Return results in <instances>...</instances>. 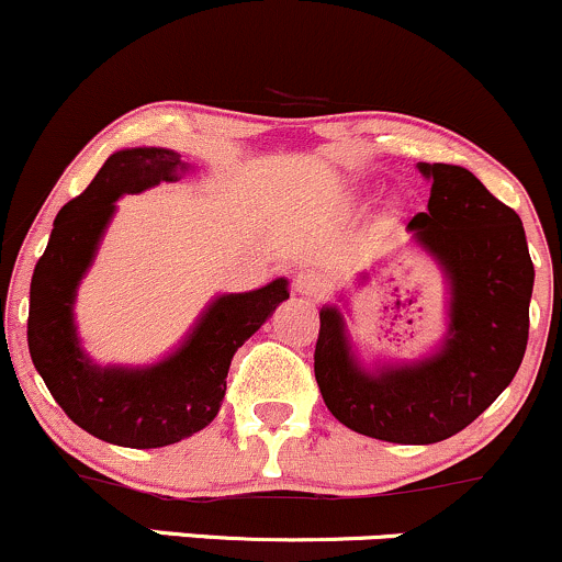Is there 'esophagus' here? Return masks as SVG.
<instances>
[{
    "label": "esophagus",
    "mask_w": 562,
    "mask_h": 562,
    "mask_svg": "<svg viewBox=\"0 0 562 562\" xmlns=\"http://www.w3.org/2000/svg\"><path fill=\"white\" fill-rule=\"evenodd\" d=\"M294 289L305 297H318L321 292L326 289V276L324 270L318 268H302L297 276H294Z\"/></svg>",
    "instance_id": "34e87169"
}]
</instances>
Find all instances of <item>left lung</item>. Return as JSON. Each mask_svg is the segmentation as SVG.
<instances>
[{
	"mask_svg": "<svg viewBox=\"0 0 562 562\" xmlns=\"http://www.w3.org/2000/svg\"><path fill=\"white\" fill-rule=\"evenodd\" d=\"M432 180L427 212L408 223L414 244L449 283V331L412 363L366 369L339 307H321L315 382L350 430L427 446L475 422L518 374L528 345L533 262L520 217L470 169L417 164Z\"/></svg>",
	"mask_w": 562,
	"mask_h": 562,
	"instance_id": "left-lung-1",
	"label": "left lung"
}]
</instances>
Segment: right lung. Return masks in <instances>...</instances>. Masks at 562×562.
Segmentation results:
<instances>
[{"instance_id": "1", "label": "right lung", "mask_w": 562, "mask_h": 562, "mask_svg": "<svg viewBox=\"0 0 562 562\" xmlns=\"http://www.w3.org/2000/svg\"><path fill=\"white\" fill-rule=\"evenodd\" d=\"M188 164L169 148H124L55 217L34 268L29 352L58 406L81 430L124 449H159L204 430L225 398L236 350L289 300V281L241 294H220L182 345L150 366H98L79 342L74 302L98 255L116 201L159 182L186 178Z\"/></svg>"}]
</instances>
